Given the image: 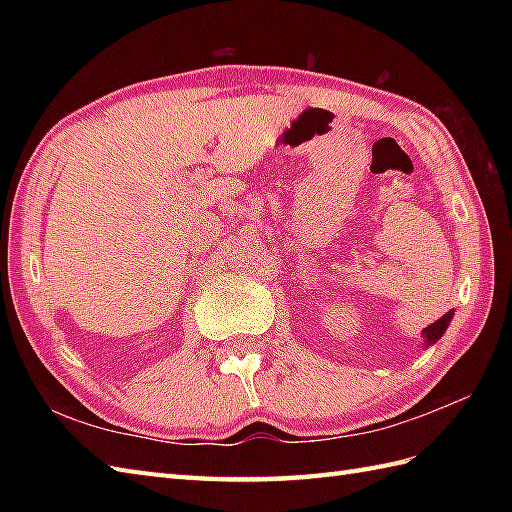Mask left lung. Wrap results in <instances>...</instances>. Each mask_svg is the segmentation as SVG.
Instances as JSON below:
<instances>
[{"label":"left lung","mask_w":512,"mask_h":512,"mask_svg":"<svg viewBox=\"0 0 512 512\" xmlns=\"http://www.w3.org/2000/svg\"><path fill=\"white\" fill-rule=\"evenodd\" d=\"M451 319H453V310H449L447 314H444V317H440L436 323H431V325H427V328L422 330V336H424V345H433L436 343L440 336L447 332V328H449V323H451Z\"/></svg>","instance_id":"1"}]
</instances>
